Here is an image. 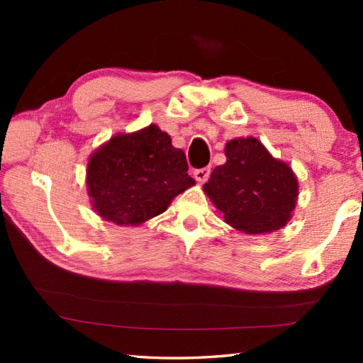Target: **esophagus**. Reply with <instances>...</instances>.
<instances>
[{"mask_svg":"<svg viewBox=\"0 0 363 363\" xmlns=\"http://www.w3.org/2000/svg\"><path fill=\"white\" fill-rule=\"evenodd\" d=\"M210 173H211L210 167H206V168L195 169V171H194V176H195V179L199 181V182H205V181L208 179V177H210Z\"/></svg>","mask_w":363,"mask_h":363,"instance_id":"34e87169","label":"esophagus"}]
</instances>
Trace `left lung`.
I'll return each mask as SVG.
<instances>
[{
    "label": "left lung",
    "instance_id": "1",
    "mask_svg": "<svg viewBox=\"0 0 363 363\" xmlns=\"http://www.w3.org/2000/svg\"><path fill=\"white\" fill-rule=\"evenodd\" d=\"M224 153L225 163L213 169L203 190L225 223L248 235L285 227L299 195L290 164L272 157L253 136L230 139Z\"/></svg>",
    "mask_w": 363,
    "mask_h": 363
}]
</instances>
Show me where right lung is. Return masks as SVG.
<instances>
[{"mask_svg": "<svg viewBox=\"0 0 363 363\" xmlns=\"http://www.w3.org/2000/svg\"><path fill=\"white\" fill-rule=\"evenodd\" d=\"M187 169L184 152L157 125L118 133L88 160L91 206L108 223L140 225L167 211L176 195L194 186Z\"/></svg>", "mask_w": 363, "mask_h": 363, "instance_id": "obj_1", "label": "right lung"}]
</instances>
